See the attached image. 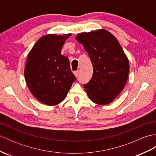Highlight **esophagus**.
<instances>
[{
    "label": "esophagus",
    "mask_w": 156,
    "mask_h": 156,
    "mask_svg": "<svg viewBox=\"0 0 156 156\" xmlns=\"http://www.w3.org/2000/svg\"><path fill=\"white\" fill-rule=\"evenodd\" d=\"M74 75L76 76V77H78V75H79V70H76V71H75V72H74Z\"/></svg>",
    "instance_id": "1"
}]
</instances>
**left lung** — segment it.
<instances>
[{
	"label": "left lung",
	"instance_id": "obj_1",
	"mask_svg": "<svg viewBox=\"0 0 156 156\" xmlns=\"http://www.w3.org/2000/svg\"><path fill=\"white\" fill-rule=\"evenodd\" d=\"M76 40L84 45L93 67L92 77L84 84L90 100L105 105L113 101L127 82L129 64L117 39L105 29L82 33Z\"/></svg>",
	"mask_w": 156,
	"mask_h": 156
}]
</instances>
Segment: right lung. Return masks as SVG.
Returning <instances> with one entry per match:
<instances>
[{"instance_id":"1","label":"right lung","mask_w":156,"mask_h":156,"mask_svg":"<svg viewBox=\"0 0 156 156\" xmlns=\"http://www.w3.org/2000/svg\"><path fill=\"white\" fill-rule=\"evenodd\" d=\"M70 34H49L41 37L28 55L25 78L33 95L48 105L64 100L76 78L69 59L61 54L62 46Z\"/></svg>"}]
</instances>
